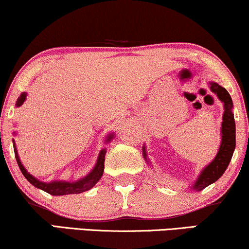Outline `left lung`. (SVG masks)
Returning a JSON list of instances; mask_svg holds the SVG:
<instances>
[{"label":"left lung","instance_id":"left-lung-1","mask_svg":"<svg viewBox=\"0 0 249 249\" xmlns=\"http://www.w3.org/2000/svg\"><path fill=\"white\" fill-rule=\"evenodd\" d=\"M210 88L218 96V99L224 103L225 110L222 123V143L215 160L203 169L200 177L195 181L193 188L196 191H202L203 188L209 186L210 184L221 178V176L224 174L230 161H231L235 148V122L233 114H232L233 103H232L231 96L224 87L219 86L216 83H210ZM143 156L146 157L144 149Z\"/></svg>","mask_w":249,"mask_h":249}]
</instances>
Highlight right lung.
Wrapping results in <instances>:
<instances>
[{"label":"right lung","mask_w":249,"mask_h":249,"mask_svg":"<svg viewBox=\"0 0 249 249\" xmlns=\"http://www.w3.org/2000/svg\"><path fill=\"white\" fill-rule=\"evenodd\" d=\"M25 99H26V93H23L19 97H18L17 102H16L17 107H20L21 105H23ZM110 139H112V134L110 135L107 141H109ZM14 149H15V156H16V160H17L18 166H19L21 174L24 175V177L26 178L27 180L33 185V186L41 188V190H43L45 192H47V193H49L52 195L77 194V193H83V192H85V191L90 190V188H92L94 185H95L96 182L101 179L102 175H103V170H105L106 149H102L101 152H100L99 159H97V162H96L95 166H94V169L90 171V174L86 176L85 178L80 179V180H78L75 182H68V181L43 182V181L37 180V179L34 178L32 175L28 174V172L26 171V169H25L23 164L20 163L19 156H18V153H17V149H16V147H14Z\"/></svg>","instance_id":"1"}]
</instances>
